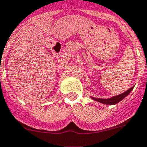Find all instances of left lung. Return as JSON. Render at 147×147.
<instances>
[{
  "instance_id": "obj_1",
  "label": "left lung",
  "mask_w": 147,
  "mask_h": 147,
  "mask_svg": "<svg viewBox=\"0 0 147 147\" xmlns=\"http://www.w3.org/2000/svg\"><path fill=\"white\" fill-rule=\"evenodd\" d=\"M134 89L133 87H131V89H129L128 90H127L126 92H123V93L118 95V96H115L114 97H111V98H94V97H92V98L93 100L97 101L98 102L102 103V104H105V105H115V104H117L119 102L124 99L125 97H126L127 95H128L130 92H131V90Z\"/></svg>"
}]
</instances>
